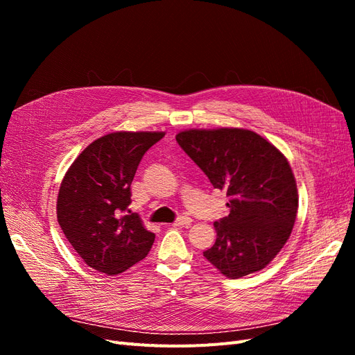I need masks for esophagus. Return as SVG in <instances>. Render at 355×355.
<instances>
[{
	"mask_svg": "<svg viewBox=\"0 0 355 355\" xmlns=\"http://www.w3.org/2000/svg\"><path fill=\"white\" fill-rule=\"evenodd\" d=\"M191 222H192V219H191V218L182 216V218H179L178 220H175L173 223H171V227H173V228H176V227H189Z\"/></svg>",
	"mask_w": 355,
	"mask_h": 355,
	"instance_id": "1",
	"label": "esophagus"
}]
</instances>
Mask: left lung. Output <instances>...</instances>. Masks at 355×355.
Segmentation results:
<instances>
[{
    "mask_svg": "<svg viewBox=\"0 0 355 355\" xmlns=\"http://www.w3.org/2000/svg\"><path fill=\"white\" fill-rule=\"evenodd\" d=\"M176 141L230 198V214L213 223L216 241L204 257L228 278L262 270L283 249L296 220L299 197L287 158L244 128H192Z\"/></svg>",
    "mask_w": 355,
    "mask_h": 355,
    "instance_id": "1",
    "label": "left lung"
}]
</instances>
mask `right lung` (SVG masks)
<instances>
[{"mask_svg": "<svg viewBox=\"0 0 355 355\" xmlns=\"http://www.w3.org/2000/svg\"><path fill=\"white\" fill-rule=\"evenodd\" d=\"M163 137L164 132L102 136L84 149L63 178L58 222L75 252L93 270L120 274L151 250L155 234L128 210L130 185L145 153Z\"/></svg>", "mask_w": 355, "mask_h": 355, "instance_id": "right-lung-1", "label": "right lung"}]
</instances>
